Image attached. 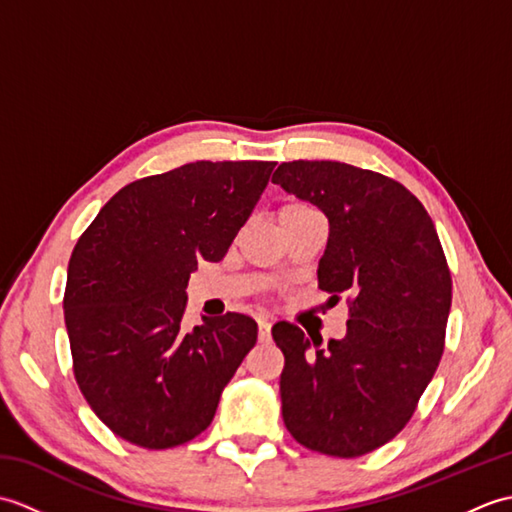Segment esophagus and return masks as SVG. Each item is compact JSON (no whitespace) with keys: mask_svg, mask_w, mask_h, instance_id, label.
<instances>
[{"mask_svg":"<svg viewBox=\"0 0 512 512\" xmlns=\"http://www.w3.org/2000/svg\"><path fill=\"white\" fill-rule=\"evenodd\" d=\"M257 336H259V343H268L270 341V323L266 319H259L257 321Z\"/></svg>","mask_w":512,"mask_h":512,"instance_id":"esophagus-1","label":"esophagus"}]
</instances>
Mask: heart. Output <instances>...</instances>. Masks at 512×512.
Here are the masks:
<instances>
[{
  "instance_id": "heart-1",
  "label": "heart",
  "mask_w": 512,
  "mask_h": 512,
  "mask_svg": "<svg viewBox=\"0 0 512 512\" xmlns=\"http://www.w3.org/2000/svg\"><path fill=\"white\" fill-rule=\"evenodd\" d=\"M301 213H317L312 209L310 204L306 202H286L284 206H281L277 217H286V215H301Z\"/></svg>"
}]
</instances>
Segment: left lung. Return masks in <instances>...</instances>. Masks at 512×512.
Here are the masks:
<instances>
[{
	"instance_id": "obj_1",
	"label": "left lung",
	"mask_w": 512,
	"mask_h": 512,
	"mask_svg": "<svg viewBox=\"0 0 512 512\" xmlns=\"http://www.w3.org/2000/svg\"><path fill=\"white\" fill-rule=\"evenodd\" d=\"M275 184L317 204L330 222L319 288L347 292V334L321 336L279 321L281 413L303 447L358 458L405 429L444 352L451 270L422 202L383 173L334 160H292ZM310 334V332H308Z\"/></svg>"
}]
</instances>
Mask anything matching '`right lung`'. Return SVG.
I'll return each instance as SVG.
<instances>
[{"mask_svg":"<svg viewBox=\"0 0 512 512\" xmlns=\"http://www.w3.org/2000/svg\"><path fill=\"white\" fill-rule=\"evenodd\" d=\"M275 165L198 160L129 182L76 242L63 295L72 369L118 438L171 449L211 424L257 323L226 312L184 330L189 275L226 255Z\"/></svg>","mask_w":512,"mask_h":512,"instance_id":"add662e5","label":"right lung"}]
</instances>
